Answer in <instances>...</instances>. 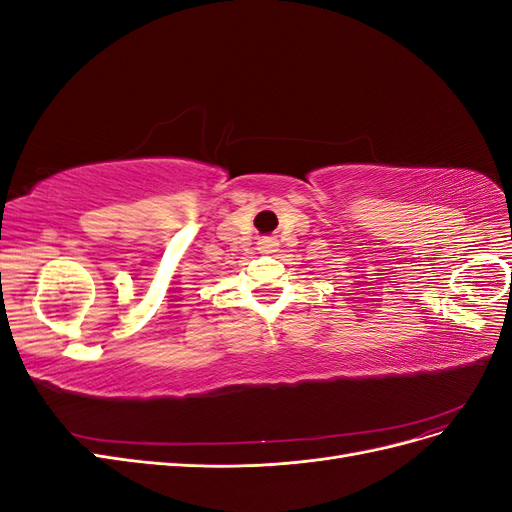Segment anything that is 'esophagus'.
Here are the masks:
<instances>
[{"label": "esophagus", "instance_id": "esophagus-1", "mask_svg": "<svg viewBox=\"0 0 512 512\" xmlns=\"http://www.w3.org/2000/svg\"><path fill=\"white\" fill-rule=\"evenodd\" d=\"M275 247H277V241H275V239H271V237H265V239H260V241H258V250H260L262 254H271V252H275Z\"/></svg>", "mask_w": 512, "mask_h": 512}]
</instances>
